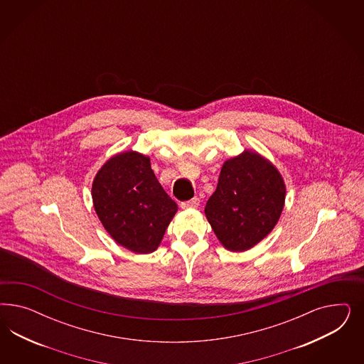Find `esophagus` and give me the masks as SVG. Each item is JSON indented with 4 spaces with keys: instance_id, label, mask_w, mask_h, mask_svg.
Listing matches in <instances>:
<instances>
[{
    "instance_id": "1",
    "label": "esophagus",
    "mask_w": 364,
    "mask_h": 364,
    "mask_svg": "<svg viewBox=\"0 0 364 364\" xmlns=\"http://www.w3.org/2000/svg\"><path fill=\"white\" fill-rule=\"evenodd\" d=\"M198 204H200V198L195 196L188 201H183L180 205H181V208H198Z\"/></svg>"
}]
</instances>
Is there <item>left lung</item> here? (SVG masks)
<instances>
[{
  "label": "left lung",
  "instance_id": "obj_1",
  "mask_svg": "<svg viewBox=\"0 0 364 364\" xmlns=\"http://www.w3.org/2000/svg\"><path fill=\"white\" fill-rule=\"evenodd\" d=\"M286 200L275 166L251 151L227 160L205 216L221 244L233 252L252 248L274 230Z\"/></svg>",
  "mask_w": 364,
  "mask_h": 364
}]
</instances>
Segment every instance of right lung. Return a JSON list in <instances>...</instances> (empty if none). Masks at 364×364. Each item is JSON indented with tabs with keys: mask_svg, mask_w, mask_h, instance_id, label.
<instances>
[{
	"mask_svg": "<svg viewBox=\"0 0 364 364\" xmlns=\"http://www.w3.org/2000/svg\"><path fill=\"white\" fill-rule=\"evenodd\" d=\"M95 210L110 236L136 254L154 252L176 213L149 157L124 152L108 160L92 186Z\"/></svg>",
	"mask_w": 364,
	"mask_h": 364,
	"instance_id": "obj_1",
	"label": "right lung"
}]
</instances>
